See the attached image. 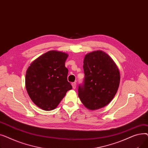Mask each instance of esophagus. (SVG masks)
<instances>
[{
	"instance_id": "34e87169",
	"label": "esophagus",
	"mask_w": 148,
	"mask_h": 148,
	"mask_svg": "<svg viewBox=\"0 0 148 148\" xmlns=\"http://www.w3.org/2000/svg\"><path fill=\"white\" fill-rule=\"evenodd\" d=\"M72 86H73V88L74 89H75L76 88V83H75V82L72 83Z\"/></svg>"
}]
</instances>
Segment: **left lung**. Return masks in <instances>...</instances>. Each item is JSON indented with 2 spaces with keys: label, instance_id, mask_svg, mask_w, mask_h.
Instances as JSON below:
<instances>
[{
  "label": "left lung",
  "instance_id": "left-lung-1",
  "mask_svg": "<svg viewBox=\"0 0 148 148\" xmlns=\"http://www.w3.org/2000/svg\"><path fill=\"white\" fill-rule=\"evenodd\" d=\"M84 79L79 97L88 109L95 110L110 103L119 88L120 73L112 58L102 50L86 54L83 60Z\"/></svg>",
  "mask_w": 148,
  "mask_h": 148
}]
</instances>
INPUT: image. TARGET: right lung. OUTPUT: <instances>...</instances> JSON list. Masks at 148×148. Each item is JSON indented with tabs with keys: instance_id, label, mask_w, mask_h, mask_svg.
<instances>
[{
	"instance_id": "1",
	"label": "right lung",
	"mask_w": 148,
	"mask_h": 148,
	"mask_svg": "<svg viewBox=\"0 0 148 148\" xmlns=\"http://www.w3.org/2000/svg\"><path fill=\"white\" fill-rule=\"evenodd\" d=\"M68 54L50 50L30 64L25 79L27 94L34 103L45 111L56 108L67 91L72 89L65 66Z\"/></svg>"
}]
</instances>
